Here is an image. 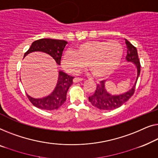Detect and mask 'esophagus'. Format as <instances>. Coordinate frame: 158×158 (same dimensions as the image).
Wrapping results in <instances>:
<instances>
[{
  "mask_svg": "<svg viewBox=\"0 0 158 158\" xmlns=\"http://www.w3.org/2000/svg\"><path fill=\"white\" fill-rule=\"evenodd\" d=\"M83 81V79L82 78H79V77H76V78H74L73 79V81L74 82V83H77V82H79V81Z\"/></svg>",
  "mask_w": 158,
  "mask_h": 158,
  "instance_id": "34e87169",
  "label": "esophagus"
}]
</instances>
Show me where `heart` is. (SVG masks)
Wrapping results in <instances>:
<instances>
[{"label": "heart", "instance_id": "obj_1", "mask_svg": "<svg viewBox=\"0 0 158 158\" xmlns=\"http://www.w3.org/2000/svg\"><path fill=\"white\" fill-rule=\"evenodd\" d=\"M124 48L117 41H89L77 46L74 52L67 50L61 57V65L66 72L77 74L86 66L95 78L112 74L120 64Z\"/></svg>", "mask_w": 158, "mask_h": 158}]
</instances>
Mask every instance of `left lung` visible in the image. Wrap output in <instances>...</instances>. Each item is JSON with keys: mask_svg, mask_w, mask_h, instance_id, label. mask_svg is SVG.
Wrapping results in <instances>:
<instances>
[{"mask_svg": "<svg viewBox=\"0 0 158 158\" xmlns=\"http://www.w3.org/2000/svg\"><path fill=\"white\" fill-rule=\"evenodd\" d=\"M125 43L127 47V55L126 56L127 61L132 63L136 67V80L134 85L130 89L119 94H112L107 92L105 86L106 81H102L100 84H97L94 94L89 97V101L93 106L98 108L99 110H112L118 108L125 103L134 94L135 85L140 74V63H139L137 48L127 39H125Z\"/></svg>", "mask_w": 158, "mask_h": 158, "instance_id": "8db88e82", "label": "left lung"}]
</instances>
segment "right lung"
Instances as JSON below:
<instances>
[{
  "mask_svg": "<svg viewBox=\"0 0 158 158\" xmlns=\"http://www.w3.org/2000/svg\"><path fill=\"white\" fill-rule=\"evenodd\" d=\"M67 41L52 39H41L32 43L29 49L24 54L23 58L31 53L41 52L50 55L58 65L61 64V59ZM74 77L62 71H59L56 85L53 92L42 98H34L27 94L30 102L36 107L44 110H54L60 107L66 99V93L73 84Z\"/></svg>",
  "mask_w": 158,
  "mask_h": 158,
  "instance_id": "1",
  "label": "right lung"
}]
</instances>
